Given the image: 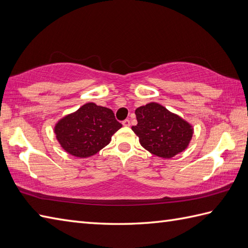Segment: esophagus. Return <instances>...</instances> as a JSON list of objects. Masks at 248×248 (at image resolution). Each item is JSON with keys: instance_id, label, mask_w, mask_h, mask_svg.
<instances>
[{"instance_id": "1", "label": "esophagus", "mask_w": 248, "mask_h": 248, "mask_svg": "<svg viewBox=\"0 0 248 248\" xmlns=\"http://www.w3.org/2000/svg\"><path fill=\"white\" fill-rule=\"evenodd\" d=\"M122 124H123V126H125V127H129V126H130V121L128 119H126V120L123 121Z\"/></svg>"}]
</instances>
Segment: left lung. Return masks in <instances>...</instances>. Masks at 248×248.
<instances>
[{
	"mask_svg": "<svg viewBox=\"0 0 248 248\" xmlns=\"http://www.w3.org/2000/svg\"><path fill=\"white\" fill-rule=\"evenodd\" d=\"M138 124L131 129L142 146L150 154L172 158L187 148L194 134L192 126L158 103H148L136 109Z\"/></svg>",
	"mask_w": 248,
	"mask_h": 248,
	"instance_id": "1",
	"label": "left lung"
}]
</instances>
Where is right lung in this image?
Returning <instances> with one entry per match:
<instances>
[{"label": "right lung", "instance_id": "add662e5", "mask_svg": "<svg viewBox=\"0 0 248 248\" xmlns=\"http://www.w3.org/2000/svg\"><path fill=\"white\" fill-rule=\"evenodd\" d=\"M122 124L109 108L86 103L75 112L62 118L54 126L61 147L77 158H88L109 144Z\"/></svg>", "mask_w": 248, "mask_h": 248}]
</instances>
